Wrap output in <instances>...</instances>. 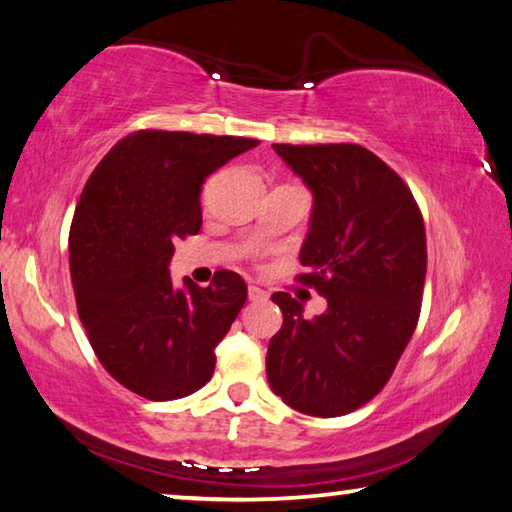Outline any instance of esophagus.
Masks as SVG:
<instances>
[{
  "instance_id": "esophagus-1",
  "label": "esophagus",
  "mask_w": 512,
  "mask_h": 512,
  "mask_svg": "<svg viewBox=\"0 0 512 512\" xmlns=\"http://www.w3.org/2000/svg\"><path fill=\"white\" fill-rule=\"evenodd\" d=\"M247 292H249V301H263V299H267V292L263 288H258V286H249Z\"/></svg>"
}]
</instances>
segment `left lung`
I'll list each match as a JSON object with an SVG mask.
<instances>
[{"label": "left lung", "instance_id": "obj_1", "mask_svg": "<svg viewBox=\"0 0 512 512\" xmlns=\"http://www.w3.org/2000/svg\"><path fill=\"white\" fill-rule=\"evenodd\" d=\"M313 192L299 281L326 297L306 320L274 292L281 331L267 347V381L290 408L338 417L379 395L413 338L426 276V233L413 192L365 147L274 145Z\"/></svg>", "mask_w": 512, "mask_h": 512}]
</instances>
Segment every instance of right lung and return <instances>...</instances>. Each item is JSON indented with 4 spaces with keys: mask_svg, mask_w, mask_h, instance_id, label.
I'll return each instance as SVG.
<instances>
[{
    "mask_svg": "<svg viewBox=\"0 0 512 512\" xmlns=\"http://www.w3.org/2000/svg\"><path fill=\"white\" fill-rule=\"evenodd\" d=\"M258 140L136 131L90 174L70 229V274L81 324L117 383L152 401L211 381L215 347L247 301L242 276L174 288V242L201 229V186Z\"/></svg>",
    "mask_w": 512,
    "mask_h": 512,
    "instance_id": "obj_1",
    "label": "right lung"
}]
</instances>
